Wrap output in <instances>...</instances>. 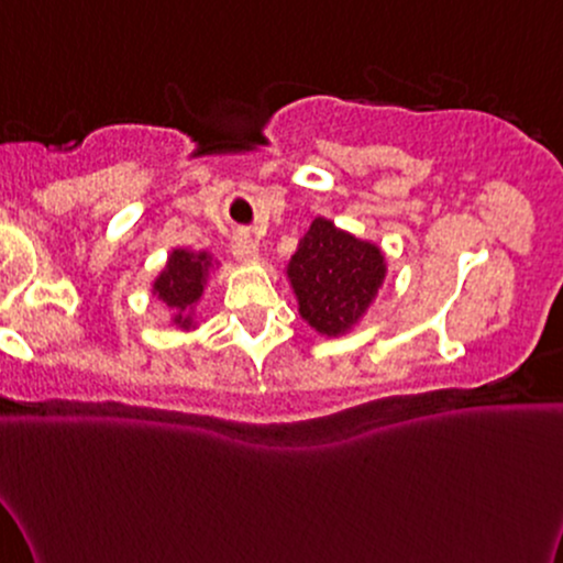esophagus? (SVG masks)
<instances>
[{"instance_id":"34e87169","label":"esophagus","mask_w":563,"mask_h":563,"mask_svg":"<svg viewBox=\"0 0 563 563\" xmlns=\"http://www.w3.org/2000/svg\"><path fill=\"white\" fill-rule=\"evenodd\" d=\"M232 255L242 263L258 258V242L250 238L247 229H240V232L232 238Z\"/></svg>"}]
</instances>
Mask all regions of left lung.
Here are the masks:
<instances>
[{
    "mask_svg": "<svg viewBox=\"0 0 563 563\" xmlns=\"http://www.w3.org/2000/svg\"><path fill=\"white\" fill-rule=\"evenodd\" d=\"M300 316L318 334L342 336L357 325L386 279L378 245L318 217L287 266Z\"/></svg>",
    "mask_w": 563,
    "mask_h": 563,
    "instance_id": "left-lung-1",
    "label": "left lung"
}]
</instances>
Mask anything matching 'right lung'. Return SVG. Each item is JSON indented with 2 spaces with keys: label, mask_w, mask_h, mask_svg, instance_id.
Returning <instances> with one entry per match:
<instances>
[{
  "label": "right lung",
  "mask_w": 563,
  "mask_h": 563,
  "mask_svg": "<svg viewBox=\"0 0 563 563\" xmlns=\"http://www.w3.org/2000/svg\"><path fill=\"white\" fill-rule=\"evenodd\" d=\"M213 271V258L208 253H190L177 247L169 253V261L154 282V295L172 310V323L179 329H192V310L203 295L208 276Z\"/></svg>",
  "instance_id": "right-lung-1"
}]
</instances>
